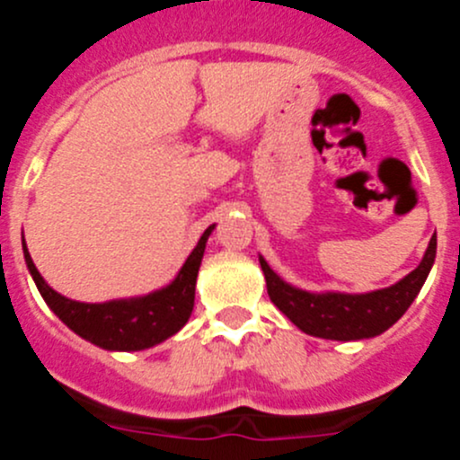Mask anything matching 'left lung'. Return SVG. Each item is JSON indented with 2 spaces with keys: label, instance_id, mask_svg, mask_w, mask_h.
I'll list each match as a JSON object with an SVG mask.
<instances>
[{
  "label": "left lung",
  "instance_id": "1",
  "mask_svg": "<svg viewBox=\"0 0 460 460\" xmlns=\"http://www.w3.org/2000/svg\"><path fill=\"white\" fill-rule=\"evenodd\" d=\"M436 249L438 239L433 234L417 270L410 271L403 280H398L396 286L367 295H345V292L313 295L280 280L265 258H260V267L265 271L267 292L274 306L286 313L304 334L332 341H359L382 334L408 311L433 267Z\"/></svg>",
  "mask_w": 460,
  "mask_h": 460
}]
</instances>
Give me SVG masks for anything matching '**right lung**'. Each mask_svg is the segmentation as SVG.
Wrapping results in <instances>:
<instances>
[{
    "instance_id": "right-lung-1",
    "label": "right lung",
    "mask_w": 460,
    "mask_h": 460,
    "mask_svg": "<svg viewBox=\"0 0 460 460\" xmlns=\"http://www.w3.org/2000/svg\"><path fill=\"white\" fill-rule=\"evenodd\" d=\"M211 230H214V226L207 227L193 253L186 258L177 279L164 290L136 296V299H119V302L105 304L73 302V299H66L59 292H55L31 262L24 239L22 251L24 262L30 267V274L39 288L40 296L46 299L48 306L55 311L57 318L62 320L68 329L87 339L89 343L105 348V350H145V348H152V345L177 334L189 323L195 299V279H198L205 243Z\"/></svg>"
}]
</instances>
